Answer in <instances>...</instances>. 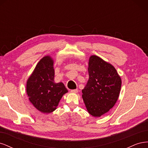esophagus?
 I'll return each instance as SVG.
<instances>
[{
	"label": "esophagus",
	"mask_w": 148,
	"mask_h": 148,
	"mask_svg": "<svg viewBox=\"0 0 148 148\" xmlns=\"http://www.w3.org/2000/svg\"><path fill=\"white\" fill-rule=\"evenodd\" d=\"M78 89H71V90L70 91V92H72V93H77V92H78Z\"/></svg>",
	"instance_id": "esophagus-1"
}]
</instances>
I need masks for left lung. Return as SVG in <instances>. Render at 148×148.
<instances>
[{"mask_svg": "<svg viewBox=\"0 0 148 148\" xmlns=\"http://www.w3.org/2000/svg\"><path fill=\"white\" fill-rule=\"evenodd\" d=\"M88 73L89 79L82 90L83 99L88 112L101 117L117 102L122 81L114 67L96 56L89 58Z\"/></svg>", "mask_w": 148, "mask_h": 148, "instance_id": "1", "label": "left lung"}]
</instances>
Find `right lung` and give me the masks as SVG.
Returning a JSON list of instances; mask_svg holds the SVG:
<instances>
[{"instance_id": "right-lung-1", "label": "right lung", "mask_w": 148, "mask_h": 148, "mask_svg": "<svg viewBox=\"0 0 148 148\" xmlns=\"http://www.w3.org/2000/svg\"><path fill=\"white\" fill-rule=\"evenodd\" d=\"M26 92L30 102L44 113L56 110L62 96L68 92L63 83H54L53 60L49 56L38 62L28 79Z\"/></svg>"}]
</instances>
